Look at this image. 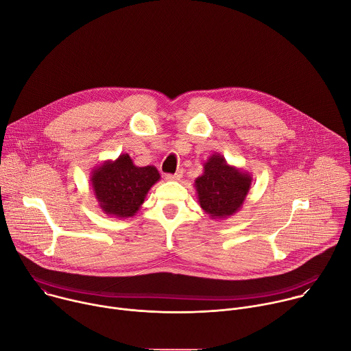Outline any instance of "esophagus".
<instances>
[{
	"instance_id": "obj_1",
	"label": "esophagus",
	"mask_w": 351,
	"mask_h": 351,
	"mask_svg": "<svg viewBox=\"0 0 351 351\" xmlns=\"http://www.w3.org/2000/svg\"><path fill=\"white\" fill-rule=\"evenodd\" d=\"M183 178V169H179L176 173L173 175H167L168 180H180Z\"/></svg>"
}]
</instances>
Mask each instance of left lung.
<instances>
[{
  "label": "left lung",
  "instance_id": "left-lung-1",
  "mask_svg": "<svg viewBox=\"0 0 351 351\" xmlns=\"http://www.w3.org/2000/svg\"><path fill=\"white\" fill-rule=\"evenodd\" d=\"M203 167V175L194 182L199 207L211 219H226L234 215L252 187V175L229 165L218 153H214Z\"/></svg>",
  "mask_w": 351,
  "mask_h": 351
}]
</instances>
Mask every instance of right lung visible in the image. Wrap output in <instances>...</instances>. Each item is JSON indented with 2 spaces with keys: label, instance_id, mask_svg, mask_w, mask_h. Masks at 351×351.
Returning a JSON list of instances; mask_svg holds the SVG:
<instances>
[{
  "label": "right lung",
  "instance_id": "add662e5",
  "mask_svg": "<svg viewBox=\"0 0 351 351\" xmlns=\"http://www.w3.org/2000/svg\"><path fill=\"white\" fill-rule=\"evenodd\" d=\"M161 175L153 165L136 167L129 154L107 160L91 171L90 183L99 208L108 217L130 218Z\"/></svg>",
  "mask_w": 351,
  "mask_h": 351
}]
</instances>
